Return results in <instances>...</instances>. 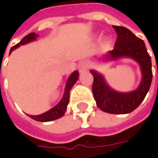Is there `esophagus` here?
<instances>
[{
	"mask_svg": "<svg viewBox=\"0 0 158 158\" xmlns=\"http://www.w3.org/2000/svg\"><path fill=\"white\" fill-rule=\"evenodd\" d=\"M86 69H87V64L85 61H81L78 64V69L80 72H83L84 70H86Z\"/></svg>",
	"mask_w": 158,
	"mask_h": 158,
	"instance_id": "34e87169",
	"label": "esophagus"
}]
</instances>
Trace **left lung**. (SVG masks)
Listing matches in <instances>:
<instances>
[{
  "instance_id": "1",
  "label": "left lung",
  "mask_w": 158,
  "mask_h": 158,
  "mask_svg": "<svg viewBox=\"0 0 158 158\" xmlns=\"http://www.w3.org/2000/svg\"><path fill=\"white\" fill-rule=\"evenodd\" d=\"M118 38L114 48L107 54L109 59L131 57L141 65L143 80L140 87L130 93H119L110 89L104 77L94 70L90 73L93 76L92 92L98 107L102 111L114 114H125L133 112L141 105L149 91L152 82L151 58L147 52L144 41L137 38L127 28L113 26Z\"/></svg>"
}]
</instances>
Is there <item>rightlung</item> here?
I'll return each mask as SVG.
<instances>
[{"instance_id":"right-lung-1","label":"right lung","mask_w":158,"mask_h":158,"mask_svg":"<svg viewBox=\"0 0 158 158\" xmlns=\"http://www.w3.org/2000/svg\"><path fill=\"white\" fill-rule=\"evenodd\" d=\"M38 37V35L36 33H30L28 34L27 36H25L23 40L16 44L15 46H14L11 49H10V52H12L14 49L17 48L18 46H20L21 45H25L29 42L32 41V40H36V38ZM78 76H79V73L78 71H75L71 76H69L68 82H67V85H66V89H65V93H64L63 98L61 101L58 104L57 106L55 107H53L52 109L49 110L48 112H45L43 114H40V115H31L30 117L31 118H33L37 121H41V122H46V121H51V120H54V119H57V118H61L64 115V113L67 110V106L69 104V91L70 89H72L73 85L76 83V82L78 79Z\"/></svg>"}]
</instances>
